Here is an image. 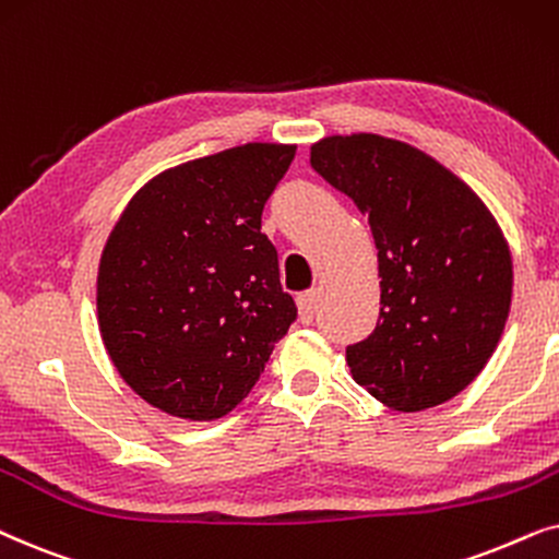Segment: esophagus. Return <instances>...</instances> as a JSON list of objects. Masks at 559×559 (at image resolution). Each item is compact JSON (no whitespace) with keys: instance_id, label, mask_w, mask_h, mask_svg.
I'll return each mask as SVG.
<instances>
[{"instance_id":"obj_1","label":"esophagus","mask_w":559,"mask_h":559,"mask_svg":"<svg viewBox=\"0 0 559 559\" xmlns=\"http://www.w3.org/2000/svg\"><path fill=\"white\" fill-rule=\"evenodd\" d=\"M317 301H319V292L317 288H311V292H304L296 304H299V319L304 324H309L311 319H314V311H317Z\"/></svg>"}]
</instances>
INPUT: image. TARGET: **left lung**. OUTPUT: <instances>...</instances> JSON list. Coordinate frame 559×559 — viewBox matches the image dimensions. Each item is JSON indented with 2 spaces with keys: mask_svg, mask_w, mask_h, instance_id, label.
<instances>
[{
  "mask_svg": "<svg viewBox=\"0 0 559 559\" xmlns=\"http://www.w3.org/2000/svg\"><path fill=\"white\" fill-rule=\"evenodd\" d=\"M311 168L368 217L381 317L347 347L353 378L396 412L457 396L486 368L511 309L509 242L471 186L401 140L311 145Z\"/></svg>",
  "mask_w": 559,
  "mask_h": 559,
  "instance_id": "obj_1",
  "label": "left lung"
}]
</instances>
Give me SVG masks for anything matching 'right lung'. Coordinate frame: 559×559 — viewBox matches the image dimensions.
Masks as SVG:
<instances>
[{"label": "right lung", "instance_id": "add662e5", "mask_svg": "<svg viewBox=\"0 0 559 559\" xmlns=\"http://www.w3.org/2000/svg\"><path fill=\"white\" fill-rule=\"evenodd\" d=\"M296 145L248 143L151 178L102 250L96 314L124 383L170 416L233 412L296 319L263 206Z\"/></svg>", "mask_w": 559, "mask_h": 559}]
</instances>
